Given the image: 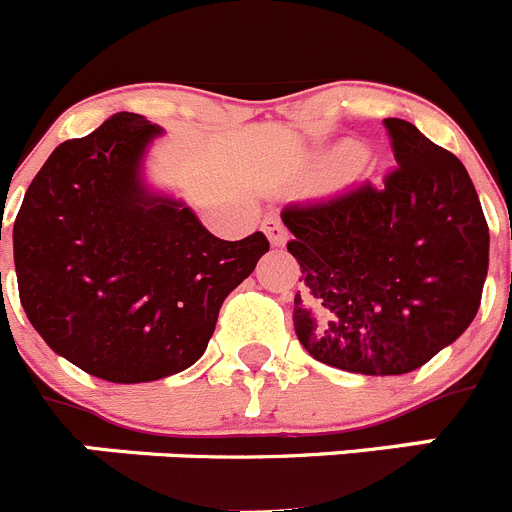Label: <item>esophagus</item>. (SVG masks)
I'll list each match as a JSON object with an SVG mask.
<instances>
[{"mask_svg":"<svg viewBox=\"0 0 512 512\" xmlns=\"http://www.w3.org/2000/svg\"><path fill=\"white\" fill-rule=\"evenodd\" d=\"M261 230L266 233V238H269L271 246H282V243L287 241V228H284V223L279 220L277 215L266 217L264 223H261Z\"/></svg>","mask_w":512,"mask_h":512,"instance_id":"1","label":"esophagus"}]
</instances>
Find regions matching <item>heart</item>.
Listing matches in <instances>:
<instances>
[{"label": "heart", "mask_w": 512, "mask_h": 512, "mask_svg": "<svg viewBox=\"0 0 512 512\" xmlns=\"http://www.w3.org/2000/svg\"><path fill=\"white\" fill-rule=\"evenodd\" d=\"M343 153H346L348 158H359V156H361V148H356V146H348L346 151H343Z\"/></svg>", "instance_id": "heart-1"}]
</instances>
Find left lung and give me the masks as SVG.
Here are the masks:
<instances>
[{
	"instance_id": "left-lung-1",
	"label": "left lung",
	"mask_w": 512,
	"mask_h": 512,
	"mask_svg": "<svg viewBox=\"0 0 512 512\" xmlns=\"http://www.w3.org/2000/svg\"><path fill=\"white\" fill-rule=\"evenodd\" d=\"M397 166L330 200L282 210L300 264L295 333L343 372L408 374L454 343L479 310L490 230L454 153L387 117Z\"/></svg>"
}]
</instances>
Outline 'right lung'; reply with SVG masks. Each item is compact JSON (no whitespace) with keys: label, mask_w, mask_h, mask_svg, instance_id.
<instances>
[{"label":"right lung","mask_w":512,"mask_h":512,"mask_svg":"<svg viewBox=\"0 0 512 512\" xmlns=\"http://www.w3.org/2000/svg\"><path fill=\"white\" fill-rule=\"evenodd\" d=\"M161 133L117 112L61 143L12 230L27 320L58 356L117 384L192 366L225 297L269 251L264 233L215 238L182 200L146 187L143 158Z\"/></svg>","instance_id":"right-lung-1"}]
</instances>
